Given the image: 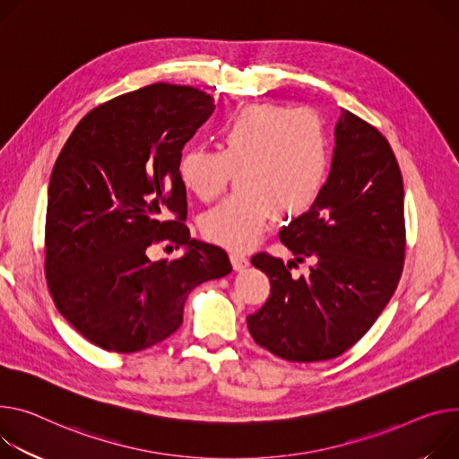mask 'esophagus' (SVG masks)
<instances>
[{"instance_id": "1", "label": "esophagus", "mask_w": 459, "mask_h": 459, "mask_svg": "<svg viewBox=\"0 0 459 459\" xmlns=\"http://www.w3.org/2000/svg\"><path fill=\"white\" fill-rule=\"evenodd\" d=\"M230 264L234 271H243L248 265V258L241 253H230Z\"/></svg>"}]
</instances>
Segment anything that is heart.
Returning <instances> with one entry per match:
<instances>
[{
    "label": "heart",
    "mask_w": 459,
    "mask_h": 459,
    "mask_svg": "<svg viewBox=\"0 0 459 459\" xmlns=\"http://www.w3.org/2000/svg\"><path fill=\"white\" fill-rule=\"evenodd\" d=\"M331 164L324 118L307 108L262 102L238 109L220 130V150L190 148L179 162L183 186L216 199L238 172V190L203 216V234L223 247L248 248L273 216L295 220L320 197Z\"/></svg>",
    "instance_id": "1"
}]
</instances>
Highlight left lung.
I'll return each mask as SVG.
<instances>
[{
	"label": "left lung",
	"mask_w": 459,
	"mask_h": 459,
	"mask_svg": "<svg viewBox=\"0 0 459 459\" xmlns=\"http://www.w3.org/2000/svg\"><path fill=\"white\" fill-rule=\"evenodd\" d=\"M325 186L280 232L307 276L267 253L253 265L271 280L267 302L247 316L255 342L290 362L335 359L359 342L395 293L406 248L404 190L386 137L348 109L335 128Z\"/></svg>",
	"instance_id": "left-lung-1"
}]
</instances>
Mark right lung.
I'll return each instance as SVG.
<instances>
[{
  "label": "right lung",
  "instance_id": "1",
  "mask_svg": "<svg viewBox=\"0 0 459 459\" xmlns=\"http://www.w3.org/2000/svg\"><path fill=\"white\" fill-rule=\"evenodd\" d=\"M190 86L152 84L115 97L82 118L51 174L46 280L60 315L91 344L146 350L183 324L190 290L232 271L227 253L190 238L178 162L214 111ZM187 247L174 261L145 251Z\"/></svg>",
  "mask_w": 459,
  "mask_h": 459
}]
</instances>
